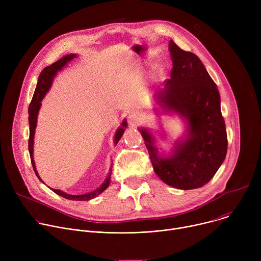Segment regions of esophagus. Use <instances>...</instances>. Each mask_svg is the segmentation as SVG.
Here are the masks:
<instances>
[{
    "label": "esophagus",
    "instance_id": "obj_1",
    "mask_svg": "<svg viewBox=\"0 0 261 261\" xmlns=\"http://www.w3.org/2000/svg\"><path fill=\"white\" fill-rule=\"evenodd\" d=\"M128 119H129V123L132 126H134V125H136L140 121L141 114L139 113V111H137V110H133V111H131V113L129 114Z\"/></svg>",
    "mask_w": 261,
    "mask_h": 261
}]
</instances>
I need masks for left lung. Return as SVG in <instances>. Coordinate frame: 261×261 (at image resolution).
<instances>
[{
	"label": "left lung",
	"mask_w": 261,
	"mask_h": 261,
	"mask_svg": "<svg viewBox=\"0 0 261 261\" xmlns=\"http://www.w3.org/2000/svg\"><path fill=\"white\" fill-rule=\"evenodd\" d=\"M169 51L173 66L170 79L154 97L167 114H177L187 123L186 138L174 143L169 156L162 157L152 134L139 130L156 174L176 189H196L212 179L226 157L225 122L217 86L199 58L172 40Z\"/></svg>",
	"instance_id": "obj_1"
}]
</instances>
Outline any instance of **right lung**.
<instances>
[{"instance_id":"add662e5","label":"right lung","mask_w":261,"mask_h":261,"mask_svg":"<svg viewBox=\"0 0 261 261\" xmlns=\"http://www.w3.org/2000/svg\"><path fill=\"white\" fill-rule=\"evenodd\" d=\"M74 58H76V55H68L65 56L64 58L60 59L59 61L55 62L54 64H51L50 66L45 67L39 75L38 79V83H37L36 86V90L34 92L32 101L30 103L29 106V124H30V138H29V152H30V157H31V162H32V166L34 168V171L41 181L42 179L40 178L38 172H37L36 166H35V161L33 158V145H34V135H35V129H36V125H37V117H38V113L39 109L41 106V101L44 98V96L46 95V93L49 91L54 77L57 75L58 71L62 70V68L67 65L71 60H73ZM127 127V122L123 121L122 123V127H120L115 135V143L117 144L119 142V140L121 139V137L124 134L125 128ZM110 175H111V168L110 171L107 175V177L105 178V180L103 181V184L100 186L99 188H97L96 190L87 193V194H82V195H71V194H67L61 190H57V189H51L56 194L66 198V199H70V200H79V201H86V200H90L95 198L96 196H98L99 194H101L107 187L110 182Z\"/></svg>"}]
</instances>
